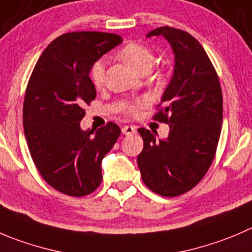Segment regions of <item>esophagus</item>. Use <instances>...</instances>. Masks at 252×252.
<instances>
[{"mask_svg":"<svg viewBox=\"0 0 252 252\" xmlns=\"http://www.w3.org/2000/svg\"><path fill=\"white\" fill-rule=\"evenodd\" d=\"M121 131H122V133H124V135H132V133H135L136 131H137V128L135 127V126H124V127L121 128Z\"/></svg>","mask_w":252,"mask_h":252,"instance_id":"1","label":"esophagus"}]
</instances>
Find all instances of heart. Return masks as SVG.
I'll use <instances>...</instances> for the list:
<instances>
[{"label": "heart", "mask_w": 252, "mask_h": 252, "mask_svg": "<svg viewBox=\"0 0 252 252\" xmlns=\"http://www.w3.org/2000/svg\"><path fill=\"white\" fill-rule=\"evenodd\" d=\"M119 58L126 64H128L138 74H147L155 63L153 50L147 45L141 44V43H128L127 45H125L119 52ZM92 79L97 89L102 88L105 81V63L102 61L96 62L93 66ZM143 105H145V100H138V101L132 102L128 106V111L135 114Z\"/></svg>", "instance_id": "obj_1"}]
</instances>
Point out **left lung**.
<instances>
[{"mask_svg": "<svg viewBox=\"0 0 252 252\" xmlns=\"http://www.w3.org/2000/svg\"><path fill=\"white\" fill-rule=\"evenodd\" d=\"M174 54V69L164 90L157 121L169 125L168 137L138 128L143 150L137 157L142 181L155 193L177 196L190 190L209 169L219 142L222 94L219 78L200 43L184 31L159 27Z\"/></svg>", "mask_w": 252, "mask_h": 252, "instance_id": "1", "label": "left lung"}]
</instances>
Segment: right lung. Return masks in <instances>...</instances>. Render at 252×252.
Segmentation results:
<instances>
[{"mask_svg":"<svg viewBox=\"0 0 252 252\" xmlns=\"http://www.w3.org/2000/svg\"><path fill=\"white\" fill-rule=\"evenodd\" d=\"M120 43L112 33L61 35L45 48L28 81L23 127L30 153L43 179L66 195H88L100 186L102 158L121 133L114 122L95 132L80 127L84 106L96 96L90 70Z\"/></svg>","mask_w":252,"mask_h":252,"instance_id":"right-lung-1","label":"right lung"}]
</instances>
